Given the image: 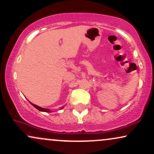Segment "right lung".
Here are the masks:
<instances>
[{
  "instance_id": "obj_1",
  "label": "right lung",
  "mask_w": 154,
  "mask_h": 154,
  "mask_svg": "<svg viewBox=\"0 0 154 154\" xmlns=\"http://www.w3.org/2000/svg\"><path fill=\"white\" fill-rule=\"evenodd\" d=\"M29 103H30L32 104V105L33 106H34L35 108H36V109H38V110H39V111H43V112H51V111L50 110V109H44V108H42V107H40V106H38L35 105V104L32 103L31 102H29ZM63 108V106L61 107V108H60V109H62Z\"/></svg>"
}]
</instances>
